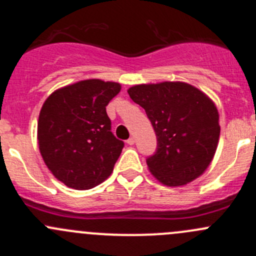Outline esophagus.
I'll list each match as a JSON object with an SVG mask.
<instances>
[{"instance_id": "esophagus-1", "label": "esophagus", "mask_w": 256, "mask_h": 256, "mask_svg": "<svg viewBox=\"0 0 256 256\" xmlns=\"http://www.w3.org/2000/svg\"><path fill=\"white\" fill-rule=\"evenodd\" d=\"M126 143H128V144H130V146H133V144H134V143H136V140H134V138H133V137H130V140H126Z\"/></svg>"}]
</instances>
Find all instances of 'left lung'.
Wrapping results in <instances>:
<instances>
[{
  "label": "left lung",
  "mask_w": 256,
  "mask_h": 256,
  "mask_svg": "<svg viewBox=\"0 0 256 256\" xmlns=\"http://www.w3.org/2000/svg\"><path fill=\"white\" fill-rule=\"evenodd\" d=\"M146 110L157 136V152L147 160L164 186H184L210 166L220 138L218 112L204 92L184 82L140 84L128 89Z\"/></svg>",
  "instance_id": "obj_1"
}]
</instances>
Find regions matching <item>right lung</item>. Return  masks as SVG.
Segmentation results:
<instances>
[{
    "label": "right lung",
    "instance_id": "add662e5",
    "mask_svg": "<svg viewBox=\"0 0 256 256\" xmlns=\"http://www.w3.org/2000/svg\"><path fill=\"white\" fill-rule=\"evenodd\" d=\"M120 84L80 80L48 96L38 122V140L51 174L74 190H89L112 174L124 143L110 132L106 106Z\"/></svg>",
    "mask_w": 256,
    "mask_h": 256
}]
</instances>
